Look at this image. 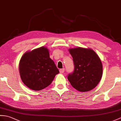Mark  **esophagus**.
<instances>
[{
	"label": "esophagus",
	"instance_id": "obj_1",
	"mask_svg": "<svg viewBox=\"0 0 121 121\" xmlns=\"http://www.w3.org/2000/svg\"><path fill=\"white\" fill-rule=\"evenodd\" d=\"M64 72H65V69H64V68L60 69V73H63Z\"/></svg>",
	"mask_w": 121,
	"mask_h": 121
}]
</instances>
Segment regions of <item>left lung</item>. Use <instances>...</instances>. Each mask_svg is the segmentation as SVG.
<instances>
[{
    "instance_id": "1",
    "label": "left lung",
    "mask_w": 121,
    "mask_h": 121,
    "mask_svg": "<svg viewBox=\"0 0 121 121\" xmlns=\"http://www.w3.org/2000/svg\"><path fill=\"white\" fill-rule=\"evenodd\" d=\"M73 57L74 69L68 75L72 86L81 92L95 88L102 76L101 60L96 53L90 49L77 48L69 49Z\"/></svg>"
}]
</instances>
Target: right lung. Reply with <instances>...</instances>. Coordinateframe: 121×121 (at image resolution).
Masks as SVG:
<instances>
[{
	"mask_svg": "<svg viewBox=\"0 0 121 121\" xmlns=\"http://www.w3.org/2000/svg\"><path fill=\"white\" fill-rule=\"evenodd\" d=\"M19 68L23 83L35 91L48 87L60 73L50 58L48 50L43 47L26 53L20 60Z\"/></svg>",
	"mask_w": 121,
	"mask_h": 121,
	"instance_id": "obj_1",
	"label": "right lung"
}]
</instances>
